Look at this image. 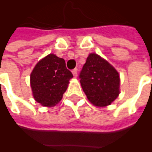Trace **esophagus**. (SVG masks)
<instances>
[{"label":"esophagus","instance_id":"esophagus-1","mask_svg":"<svg viewBox=\"0 0 152 152\" xmlns=\"http://www.w3.org/2000/svg\"><path fill=\"white\" fill-rule=\"evenodd\" d=\"M72 74H73L74 78H76V76H77V69H75L72 70Z\"/></svg>","mask_w":152,"mask_h":152}]
</instances>
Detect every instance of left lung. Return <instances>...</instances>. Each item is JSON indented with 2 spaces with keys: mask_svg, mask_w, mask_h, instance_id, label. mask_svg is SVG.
Instances as JSON below:
<instances>
[{
  "mask_svg": "<svg viewBox=\"0 0 152 152\" xmlns=\"http://www.w3.org/2000/svg\"><path fill=\"white\" fill-rule=\"evenodd\" d=\"M80 84L91 103L98 107L110 105L120 94V75L106 59L91 53L80 74Z\"/></svg>",
  "mask_w": 152,
  "mask_h": 152,
  "instance_id": "left-lung-1",
  "label": "left lung"
}]
</instances>
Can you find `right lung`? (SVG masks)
<instances>
[{
  "instance_id": "right-lung-1",
  "label": "right lung",
  "mask_w": 152,
  "mask_h": 152,
  "mask_svg": "<svg viewBox=\"0 0 152 152\" xmlns=\"http://www.w3.org/2000/svg\"><path fill=\"white\" fill-rule=\"evenodd\" d=\"M72 77L64 60L50 53L35 64L30 76L34 99L46 107L56 106L62 99Z\"/></svg>"
}]
</instances>
